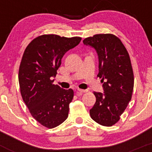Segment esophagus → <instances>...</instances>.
<instances>
[{
	"label": "esophagus",
	"instance_id": "obj_1",
	"mask_svg": "<svg viewBox=\"0 0 152 152\" xmlns=\"http://www.w3.org/2000/svg\"><path fill=\"white\" fill-rule=\"evenodd\" d=\"M77 91V92H80V93H85L87 92V90H83V89H80V88H78Z\"/></svg>",
	"mask_w": 152,
	"mask_h": 152
}]
</instances>
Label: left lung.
Segmentation results:
<instances>
[{"label":"left lung","mask_w":152,"mask_h":152,"mask_svg":"<svg viewBox=\"0 0 152 152\" xmlns=\"http://www.w3.org/2000/svg\"><path fill=\"white\" fill-rule=\"evenodd\" d=\"M83 42L97 52V77L104 90L103 94L94 92L96 103L90 115L101 126H112L118 123L132 96L134 75L129 55L120 39L111 33L96 34Z\"/></svg>","instance_id":"left-lung-1"}]
</instances>
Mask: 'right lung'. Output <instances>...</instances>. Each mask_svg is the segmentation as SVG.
Here are the masks:
<instances>
[{"label":"right lung","instance_id":"1","mask_svg":"<svg viewBox=\"0 0 152 152\" xmlns=\"http://www.w3.org/2000/svg\"><path fill=\"white\" fill-rule=\"evenodd\" d=\"M80 40L78 36L41 35L29 42L23 55L18 75L21 96L32 116L48 129L59 126L68 116L73 90L62 89L52 78L64 55Z\"/></svg>","mask_w":152,"mask_h":152}]
</instances>
